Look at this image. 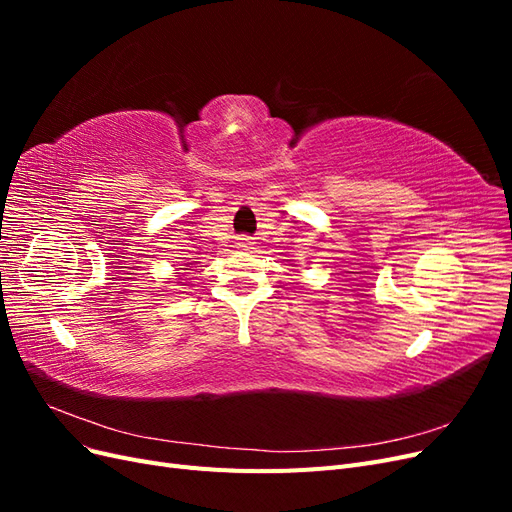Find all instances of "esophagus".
<instances>
[{
  "label": "esophagus",
  "mask_w": 512,
  "mask_h": 512,
  "mask_svg": "<svg viewBox=\"0 0 512 512\" xmlns=\"http://www.w3.org/2000/svg\"><path fill=\"white\" fill-rule=\"evenodd\" d=\"M237 245H239V247H250V245H252V239H247V237H241Z\"/></svg>",
  "instance_id": "obj_1"
}]
</instances>
